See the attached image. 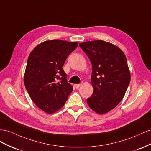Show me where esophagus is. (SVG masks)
<instances>
[{
    "mask_svg": "<svg viewBox=\"0 0 151 151\" xmlns=\"http://www.w3.org/2000/svg\"><path fill=\"white\" fill-rule=\"evenodd\" d=\"M81 84H75V87L76 88H80L81 87Z\"/></svg>",
    "mask_w": 151,
    "mask_h": 151,
    "instance_id": "esophagus-1",
    "label": "esophagus"
}]
</instances>
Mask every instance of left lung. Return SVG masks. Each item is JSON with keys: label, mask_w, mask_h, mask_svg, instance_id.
Returning <instances> with one entry per match:
<instances>
[{"label": "left lung", "mask_w": 151, "mask_h": 151, "mask_svg": "<svg viewBox=\"0 0 151 151\" xmlns=\"http://www.w3.org/2000/svg\"><path fill=\"white\" fill-rule=\"evenodd\" d=\"M80 47L92 63L93 88L87 104L98 114L108 113L121 102L130 82L131 75L123 52L101 40L80 43Z\"/></svg>", "instance_id": "1"}]
</instances>
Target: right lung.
Returning a JSON list of instances; mask_svg holds the SVG:
<instances>
[{
  "mask_svg": "<svg viewBox=\"0 0 151 151\" xmlns=\"http://www.w3.org/2000/svg\"><path fill=\"white\" fill-rule=\"evenodd\" d=\"M77 46V42L47 40L29 55L24 75L25 87L32 101L47 114L63 107L73 91L63 66Z\"/></svg>",
  "mask_w": 151,
  "mask_h": 151,
  "instance_id": "obj_1",
  "label": "right lung"
}]
</instances>
